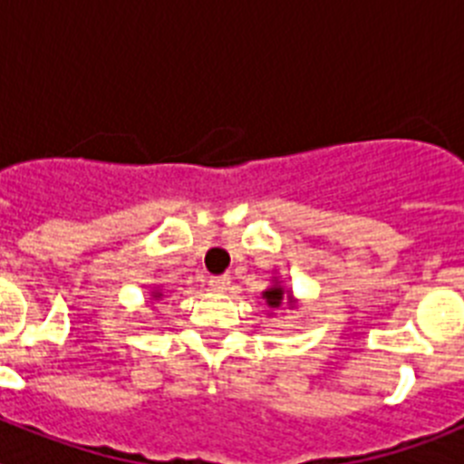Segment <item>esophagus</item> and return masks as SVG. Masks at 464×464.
I'll return each instance as SVG.
<instances>
[{"instance_id": "1", "label": "esophagus", "mask_w": 464, "mask_h": 464, "mask_svg": "<svg viewBox=\"0 0 464 464\" xmlns=\"http://www.w3.org/2000/svg\"><path fill=\"white\" fill-rule=\"evenodd\" d=\"M229 283H232V278H229L227 274H220V276L208 278V288L216 290V293H223V290L229 288Z\"/></svg>"}]
</instances>
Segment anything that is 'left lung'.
Returning a JSON list of instances; mask_svg holds the SVG:
<instances>
[{"label": "left lung", "mask_w": 464, "mask_h": 464, "mask_svg": "<svg viewBox=\"0 0 464 464\" xmlns=\"http://www.w3.org/2000/svg\"><path fill=\"white\" fill-rule=\"evenodd\" d=\"M285 297L290 299V302H293V297H290V295H285V290L281 288V283H274L272 288H267L265 290V293H262V299H265V302H267V306L269 309H278V306L283 304V302H285Z\"/></svg>", "instance_id": "1"}]
</instances>
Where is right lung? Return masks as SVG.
I'll use <instances>...</instances> for the list:
<instances>
[{"mask_svg": "<svg viewBox=\"0 0 464 464\" xmlns=\"http://www.w3.org/2000/svg\"><path fill=\"white\" fill-rule=\"evenodd\" d=\"M153 297H160V293H153Z\"/></svg>", "mask_w": 464, "mask_h": 464, "instance_id": "right-lung-1", "label": "right lung"}]
</instances>
